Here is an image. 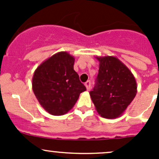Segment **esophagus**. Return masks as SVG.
I'll use <instances>...</instances> for the list:
<instances>
[{"label":"esophagus","mask_w":159,"mask_h":159,"mask_svg":"<svg viewBox=\"0 0 159 159\" xmlns=\"http://www.w3.org/2000/svg\"><path fill=\"white\" fill-rule=\"evenodd\" d=\"M84 85H85L86 89H87L88 91H89L90 89H91V81H86V82L84 83Z\"/></svg>","instance_id":"esophagus-1"}]
</instances>
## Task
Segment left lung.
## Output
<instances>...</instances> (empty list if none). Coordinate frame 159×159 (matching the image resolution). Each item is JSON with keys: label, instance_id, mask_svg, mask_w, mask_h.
Listing matches in <instances>:
<instances>
[{"label": "left lung", "instance_id": "left-lung-1", "mask_svg": "<svg viewBox=\"0 0 159 159\" xmlns=\"http://www.w3.org/2000/svg\"><path fill=\"white\" fill-rule=\"evenodd\" d=\"M96 58L99 61L98 75L90 96L102 118H118L135 97V78L129 68L116 57L105 56Z\"/></svg>", "mask_w": 159, "mask_h": 159}]
</instances>
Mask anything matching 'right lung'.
Instances as JSON below:
<instances>
[{
	"mask_svg": "<svg viewBox=\"0 0 159 159\" xmlns=\"http://www.w3.org/2000/svg\"><path fill=\"white\" fill-rule=\"evenodd\" d=\"M75 57L66 51L56 53L37 68L32 89L43 108L52 115H63L74 107L86 88L74 70Z\"/></svg>",
	"mask_w": 159,
	"mask_h": 159,
	"instance_id": "obj_1",
	"label": "right lung"
}]
</instances>
